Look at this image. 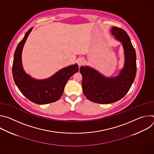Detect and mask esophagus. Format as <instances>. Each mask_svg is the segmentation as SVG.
<instances>
[{"label":"esophagus","mask_w":154,"mask_h":154,"mask_svg":"<svg viewBox=\"0 0 154 154\" xmlns=\"http://www.w3.org/2000/svg\"><path fill=\"white\" fill-rule=\"evenodd\" d=\"M85 63V60L82 58H80L77 60V64L79 66H81L83 65Z\"/></svg>","instance_id":"34e87169"}]
</instances>
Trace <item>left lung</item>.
Here are the masks:
<instances>
[{"label":"left lung","instance_id":"8db88e82","mask_svg":"<svg viewBox=\"0 0 154 154\" xmlns=\"http://www.w3.org/2000/svg\"><path fill=\"white\" fill-rule=\"evenodd\" d=\"M112 33L122 44L124 50L125 63L119 74L109 78L90 67L80 68L85 96L97 103H111L124 97L134 83L137 74L136 52L128 35L123 29L117 27H113Z\"/></svg>","mask_w":154,"mask_h":154}]
</instances>
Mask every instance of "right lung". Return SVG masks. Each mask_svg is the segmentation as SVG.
Instances as JSON below:
<instances>
[{
    "mask_svg": "<svg viewBox=\"0 0 154 154\" xmlns=\"http://www.w3.org/2000/svg\"><path fill=\"white\" fill-rule=\"evenodd\" d=\"M32 28L27 32L16 49L12 66L13 76L20 91L29 100L37 104H47L60 99L68 80L78 72L79 67L77 64L69 66L45 80H36L27 74L22 65L21 56L24 45Z\"/></svg>",
    "mask_w": 154,
    "mask_h": 154,
    "instance_id": "right-lung-1",
    "label": "right lung"
}]
</instances>
